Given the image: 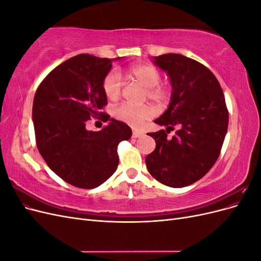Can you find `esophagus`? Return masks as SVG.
I'll return each mask as SVG.
<instances>
[{
  "label": "esophagus",
  "instance_id": "esophagus-1",
  "mask_svg": "<svg viewBox=\"0 0 261 261\" xmlns=\"http://www.w3.org/2000/svg\"><path fill=\"white\" fill-rule=\"evenodd\" d=\"M141 135H143V133L141 132H139V130H133V138H138V137H140Z\"/></svg>",
  "mask_w": 261,
  "mask_h": 261
}]
</instances>
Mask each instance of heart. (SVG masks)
Wrapping results in <instances>:
<instances>
[{
    "mask_svg": "<svg viewBox=\"0 0 261 261\" xmlns=\"http://www.w3.org/2000/svg\"><path fill=\"white\" fill-rule=\"evenodd\" d=\"M127 75L140 84L145 88V98L152 101L158 106L167 103L171 97V87L167 84H159L161 73L151 64L140 63L128 68ZM102 90L109 100L115 101L121 94V77L117 72L109 73L102 83ZM153 114V110L149 106L132 107L122 105L117 107L114 115L117 118L133 127H139L148 121Z\"/></svg>",
    "mask_w": 261,
    "mask_h": 261,
    "instance_id": "obj_1",
    "label": "heart"
}]
</instances>
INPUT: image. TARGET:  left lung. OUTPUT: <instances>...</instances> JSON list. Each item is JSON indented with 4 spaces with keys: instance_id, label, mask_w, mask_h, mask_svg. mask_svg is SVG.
<instances>
[{
    "instance_id": "1",
    "label": "left lung",
    "mask_w": 261,
    "mask_h": 261,
    "mask_svg": "<svg viewBox=\"0 0 261 261\" xmlns=\"http://www.w3.org/2000/svg\"><path fill=\"white\" fill-rule=\"evenodd\" d=\"M172 84L170 106L156 124L167 129L149 133L155 140L153 152L146 156L150 174L170 187H185L199 180L216 163L228 125L222 88L211 70L181 54L154 57ZM178 127L169 138L170 130Z\"/></svg>"
}]
</instances>
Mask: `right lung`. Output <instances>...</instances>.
<instances>
[{
  "instance_id": "obj_1",
  "label": "right lung",
  "mask_w": 261,
  "mask_h": 261,
  "mask_svg": "<svg viewBox=\"0 0 261 261\" xmlns=\"http://www.w3.org/2000/svg\"><path fill=\"white\" fill-rule=\"evenodd\" d=\"M120 58H117V60ZM112 61L78 54L52 69L39 85L33 106L36 144L48 167L66 183L91 189L113 175L117 146L132 136L127 124L110 118L99 132L87 131L91 117L106 121L102 83Z\"/></svg>"
}]
</instances>
